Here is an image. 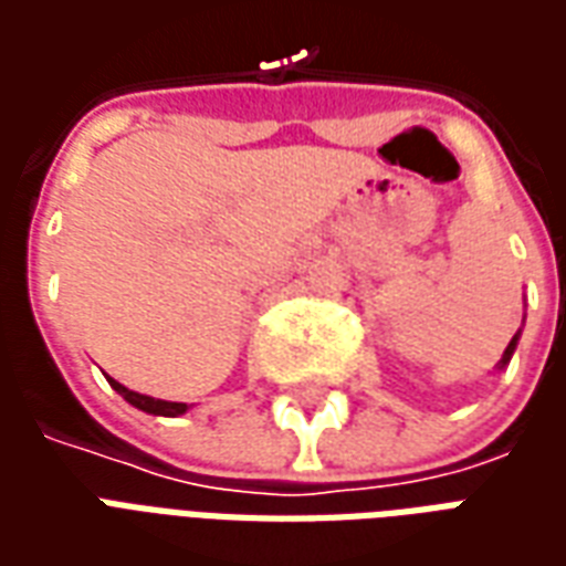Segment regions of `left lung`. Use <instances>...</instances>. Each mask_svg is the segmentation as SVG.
<instances>
[{"instance_id":"left-lung-1","label":"left lung","mask_w":566,"mask_h":566,"mask_svg":"<svg viewBox=\"0 0 566 566\" xmlns=\"http://www.w3.org/2000/svg\"><path fill=\"white\" fill-rule=\"evenodd\" d=\"M518 336H522V331L515 333V336H512V339H510V345H506V352H503V357H500V364H497L500 369L506 367V364H510V360H512V355H515V345H518Z\"/></svg>"}]
</instances>
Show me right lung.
I'll return each instance as SVG.
<instances>
[{"mask_svg":"<svg viewBox=\"0 0 566 566\" xmlns=\"http://www.w3.org/2000/svg\"><path fill=\"white\" fill-rule=\"evenodd\" d=\"M108 385H112V388H115V391L120 394V397H124L129 406H136V409L148 412V416L178 418V416H185V412H187V403H169V400H157V397H148V394L129 391V388H124V385L112 379V376H108Z\"/></svg>","mask_w":566,"mask_h":566,"instance_id":"add662e5","label":"right lung"}]
</instances>
